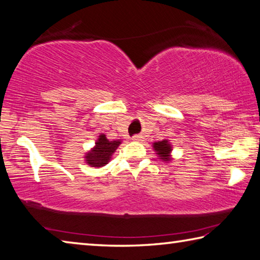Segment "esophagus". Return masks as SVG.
<instances>
[{
  "label": "esophagus",
  "instance_id": "esophagus-1",
  "mask_svg": "<svg viewBox=\"0 0 260 260\" xmlns=\"http://www.w3.org/2000/svg\"><path fill=\"white\" fill-rule=\"evenodd\" d=\"M142 139H143V137H142V136H139V135L134 136V137H133V140H136V142H140Z\"/></svg>",
  "mask_w": 260,
  "mask_h": 260
}]
</instances>
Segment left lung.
Returning <instances> with one entry per match:
<instances>
[{
	"instance_id": "obj_1",
	"label": "left lung",
	"mask_w": 260,
	"mask_h": 260,
	"mask_svg": "<svg viewBox=\"0 0 260 260\" xmlns=\"http://www.w3.org/2000/svg\"><path fill=\"white\" fill-rule=\"evenodd\" d=\"M153 147L157 152L156 154L161 157V160L170 161L169 153L171 152V146H170V144L168 143V140H161V142L154 143Z\"/></svg>"
}]
</instances>
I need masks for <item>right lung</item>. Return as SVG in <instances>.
I'll return each mask as SVG.
<instances>
[{"label": "right lung", "mask_w": 260, "mask_h": 260, "mask_svg": "<svg viewBox=\"0 0 260 260\" xmlns=\"http://www.w3.org/2000/svg\"><path fill=\"white\" fill-rule=\"evenodd\" d=\"M120 140H108L105 135H100L93 149L86 154L85 161L91 167H103L107 165L112 154L116 151Z\"/></svg>", "instance_id": "add662e5"}]
</instances>
